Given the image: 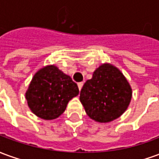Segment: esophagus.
<instances>
[{
    "instance_id": "1",
    "label": "esophagus",
    "mask_w": 159,
    "mask_h": 159,
    "mask_svg": "<svg viewBox=\"0 0 159 159\" xmlns=\"http://www.w3.org/2000/svg\"><path fill=\"white\" fill-rule=\"evenodd\" d=\"M77 86H78V89H79V90L82 89V88H83V82L77 83Z\"/></svg>"
}]
</instances>
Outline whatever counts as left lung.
<instances>
[{
    "instance_id": "8db88e82",
    "label": "left lung",
    "mask_w": 159,
    "mask_h": 159,
    "mask_svg": "<svg viewBox=\"0 0 159 159\" xmlns=\"http://www.w3.org/2000/svg\"><path fill=\"white\" fill-rule=\"evenodd\" d=\"M132 90L126 78L111 65L104 64L84 83L80 100L88 116L100 123H108L127 110Z\"/></svg>"
}]
</instances>
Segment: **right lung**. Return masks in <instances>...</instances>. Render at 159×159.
<instances>
[{
    "label": "right lung",
    "mask_w": 159,
    "mask_h": 159,
    "mask_svg": "<svg viewBox=\"0 0 159 159\" xmlns=\"http://www.w3.org/2000/svg\"><path fill=\"white\" fill-rule=\"evenodd\" d=\"M78 93V87L70 76L56 66H48L35 74L25 97L33 113L42 119L52 120L59 117Z\"/></svg>",
    "instance_id": "1"
}]
</instances>
